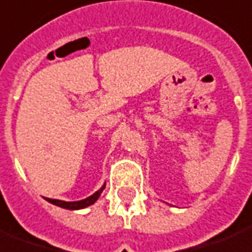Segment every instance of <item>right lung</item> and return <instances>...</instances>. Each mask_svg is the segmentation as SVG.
Instances as JSON below:
<instances>
[{"label":"right lung","instance_id":"right-lung-1","mask_svg":"<svg viewBox=\"0 0 252 252\" xmlns=\"http://www.w3.org/2000/svg\"><path fill=\"white\" fill-rule=\"evenodd\" d=\"M104 187H106V183L103 185V186L97 190L96 192H94L92 195H89L88 198H85V199H81V201H72V202H66V201H61V199H51V198H46V201H49L50 203H53L55 206H60V208L63 209H69V210H80V209H85L91 206V205H94L99 197H100V194L104 190Z\"/></svg>","mask_w":252,"mask_h":252}]
</instances>
